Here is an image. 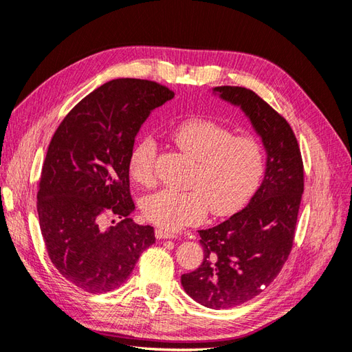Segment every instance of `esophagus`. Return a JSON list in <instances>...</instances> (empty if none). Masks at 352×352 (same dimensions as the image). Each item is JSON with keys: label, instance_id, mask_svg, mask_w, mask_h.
I'll use <instances>...</instances> for the list:
<instances>
[{"label": "esophagus", "instance_id": "34e87169", "mask_svg": "<svg viewBox=\"0 0 352 352\" xmlns=\"http://www.w3.org/2000/svg\"><path fill=\"white\" fill-rule=\"evenodd\" d=\"M155 236H157V239H173V238H176L175 233L164 230V229H155Z\"/></svg>", "mask_w": 352, "mask_h": 352}]
</instances>
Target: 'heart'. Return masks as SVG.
Here are the masks:
<instances>
[{"label": "heart", "mask_w": 352, "mask_h": 352, "mask_svg": "<svg viewBox=\"0 0 352 352\" xmlns=\"http://www.w3.org/2000/svg\"><path fill=\"white\" fill-rule=\"evenodd\" d=\"M170 136L195 160L188 180L189 190H157L142 198V216L164 230L198 225L210 211L225 217L241 210L257 190L265 167V150L258 138L233 135L229 127L208 119H189L176 124ZM158 145L145 136L132 148L129 175L136 184L155 180Z\"/></svg>", "instance_id": "heart-1"}]
</instances>
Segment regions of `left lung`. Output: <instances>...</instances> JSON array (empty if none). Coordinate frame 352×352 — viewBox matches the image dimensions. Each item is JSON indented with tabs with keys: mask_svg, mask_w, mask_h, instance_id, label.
<instances>
[{
	"mask_svg": "<svg viewBox=\"0 0 352 352\" xmlns=\"http://www.w3.org/2000/svg\"><path fill=\"white\" fill-rule=\"evenodd\" d=\"M214 92L248 116L267 153L264 179L248 206L199 230L202 264L180 278L192 300L221 310L252 300L280 273L294 245L304 166L292 127L257 94L242 87Z\"/></svg>",
	"mask_w": 352,
	"mask_h": 352,
	"instance_id": "8db88e82",
	"label": "left lung"
}]
</instances>
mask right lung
Instances as JSON below:
<instances>
[{"label":"right lung","mask_w":352,"mask_h":352,"mask_svg":"<svg viewBox=\"0 0 352 352\" xmlns=\"http://www.w3.org/2000/svg\"><path fill=\"white\" fill-rule=\"evenodd\" d=\"M173 97L157 82L114 79L74 105L52 136L38 189L39 226L52 264L83 291L119 287L155 242L154 228L129 217V158L146 117ZM105 215L120 223L105 228Z\"/></svg>","instance_id":"obj_1"}]
</instances>
